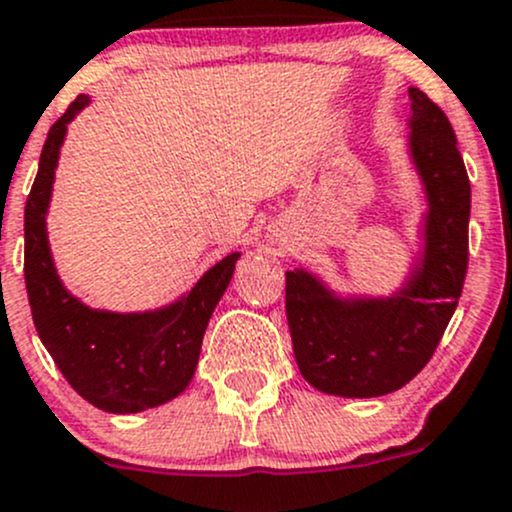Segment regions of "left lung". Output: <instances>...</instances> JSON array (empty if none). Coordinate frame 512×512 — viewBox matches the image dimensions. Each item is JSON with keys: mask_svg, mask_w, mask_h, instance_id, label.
Listing matches in <instances>:
<instances>
[{"mask_svg": "<svg viewBox=\"0 0 512 512\" xmlns=\"http://www.w3.org/2000/svg\"><path fill=\"white\" fill-rule=\"evenodd\" d=\"M407 150L424 189L421 249L389 295H342L318 273H286L293 355L318 392L370 399L397 392L424 370L449 325L468 268L471 184L444 110L409 88Z\"/></svg>", "mask_w": 512, "mask_h": 512, "instance_id": "left-lung-1", "label": "left lung"}]
</instances>
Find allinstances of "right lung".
<instances>
[{"mask_svg":"<svg viewBox=\"0 0 512 512\" xmlns=\"http://www.w3.org/2000/svg\"><path fill=\"white\" fill-rule=\"evenodd\" d=\"M91 103L78 96L49 130L24 209V278L36 333L63 377L93 407L135 414L179 397L197 370L202 337L241 251L224 256L187 293L155 310L91 308L63 286L46 231L68 123Z\"/></svg>","mask_w":512,"mask_h":512,"instance_id":"right-lung-1","label":"right lung"}]
</instances>
